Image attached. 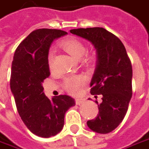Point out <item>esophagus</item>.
<instances>
[{
	"label": "esophagus",
	"mask_w": 149,
	"mask_h": 149,
	"mask_svg": "<svg viewBox=\"0 0 149 149\" xmlns=\"http://www.w3.org/2000/svg\"><path fill=\"white\" fill-rule=\"evenodd\" d=\"M85 100L84 98H81V97H78V98H76L75 99V102L77 105H81V104L84 103Z\"/></svg>",
	"instance_id": "obj_1"
}]
</instances>
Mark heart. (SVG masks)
I'll return each instance as SVG.
<instances>
[{
	"mask_svg": "<svg viewBox=\"0 0 149 149\" xmlns=\"http://www.w3.org/2000/svg\"><path fill=\"white\" fill-rule=\"evenodd\" d=\"M60 46L67 52L69 55L74 57L76 59H81L86 52V47L83 42L74 37H70L64 39L60 42ZM53 57H54V52L51 50L47 55V61L48 64L51 67L52 63ZM94 60V57L91 55L85 54V56L82 58V61L85 64L90 65L93 64ZM85 84V78L82 76H72L64 79V88L68 93L72 95H77L81 92L83 85Z\"/></svg>",
	"mask_w": 149,
	"mask_h": 149,
	"instance_id": "obj_1",
	"label": "heart"
}]
</instances>
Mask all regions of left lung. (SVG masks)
<instances>
[{"mask_svg":"<svg viewBox=\"0 0 149 149\" xmlns=\"http://www.w3.org/2000/svg\"><path fill=\"white\" fill-rule=\"evenodd\" d=\"M70 32L92 42L97 52L90 93L96 98L102 95V102L97 105L98 114L87 125L97 133L111 132L124 118L132 96L131 60L121 40L104 28H79Z\"/></svg>","mask_w":149,"mask_h":149,"instance_id":"1","label":"left lung"}]
</instances>
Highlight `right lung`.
I'll return each mask as SVG.
<instances>
[{
	"label": "right lung",
	"mask_w": 149,
	"mask_h": 149,
	"mask_svg": "<svg viewBox=\"0 0 149 149\" xmlns=\"http://www.w3.org/2000/svg\"><path fill=\"white\" fill-rule=\"evenodd\" d=\"M67 32L56 29L32 31L17 47L11 68L10 89L22 120L36 136L49 138L63 129L64 114L74 99L59 95L50 100L42 82L50 76L47 55L55 38Z\"/></svg>",
	"instance_id": "right-lung-1"
}]
</instances>
